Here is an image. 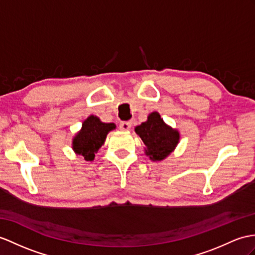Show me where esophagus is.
<instances>
[{
    "mask_svg": "<svg viewBox=\"0 0 255 255\" xmlns=\"http://www.w3.org/2000/svg\"><path fill=\"white\" fill-rule=\"evenodd\" d=\"M131 122H128V121H123V122H121L120 124H119V128L122 129V131H128L129 128H131Z\"/></svg>",
    "mask_w": 255,
    "mask_h": 255,
    "instance_id": "obj_1",
    "label": "esophagus"
}]
</instances>
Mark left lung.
<instances>
[{
  "instance_id": "obj_1",
  "label": "left lung",
  "mask_w": 255,
  "mask_h": 255,
  "mask_svg": "<svg viewBox=\"0 0 255 255\" xmlns=\"http://www.w3.org/2000/svg\"><path fill=\"white\" fill-rule=\"evenodd\" d=\"M146 145V154L153 161H161L174 150L179 134L176 129L167 127L158 113L148 116V120L135 128Z\"/></svg>"
}]
</instances>
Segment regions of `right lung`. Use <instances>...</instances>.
<instances>
[{
    "mask_svg": "<svg viewBox=\"0 0 255 255\" xmlns=\"http://www.w3.org/2000/svg\"><path fill=\"white\" fill-rule=\"evenodd\" d=\"M115 128L114 123H104L97 117H89L83 122L81 131L73 138V150L82 154L86 161L94 160L95 153L104 145L108 132Z\"/></svg>",
    "mask_w": 255,
    "mask_h": 255,
    "instance_id": "obj_1",
    "label": "right lung"
}]
</instances>
